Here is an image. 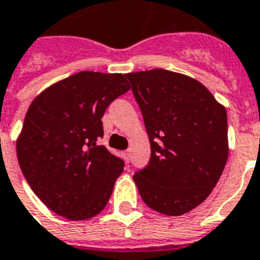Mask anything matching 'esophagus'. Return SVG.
Returning a JSON list of instances; mask_svg holds the SVG:
<instances>
[{"instance_id": "1", "label": "esophagus", "mask_w": 260, "mask_h": 260, "mask_svg": "<svg viewBox=\"0 0 260 260\" xmlns=\"http://www.w3.org/2000/svg\"><path fill=\"white\" fill-rule=\"evenodd\" d=\"M124 155H125V158H126V159L129 158V150H125Z\"/></svg>"}]
</instances>
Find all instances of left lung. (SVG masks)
I'll return each mask as SVG.
<instances>
[{
  "label": "left lung",
  "instance_id": "8db88e82",
  "mask_svg": "<svg viewBox=\"0 0 260 260\" xmlns=\"http://www.w3.org/2000/svg\"><path fill=\"white\" fill-rule=\"evenodd\" d=\"M151 155L134 175L142 200L179 216L199 207L218 183L229 155L228 114L197 80L153 69L128 73Z\"/></svg>",
  "mask_w": 260,
  "mask_h": 260
}]
</instances>
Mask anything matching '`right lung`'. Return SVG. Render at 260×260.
Returning <instances> with one entry per match:
<instances>
[{
	"mask_svg": "<svg viewBox=\"0 0 260 260\" xmlns=\"http://www.w3.org/2000/svg\"><path fill=\"white\" fill-rule=\"evenodd\" d=\"M129 88L120 73L81 71L31 102L16 140L17 161L32 191L56 215L85 220L109 203L124 161L96 142L107 106Z\"/></svg>",
	"mask_w": 260,
	"mask_h": 260,
	"instance_id": "1",
	"label": "right lung"
}]
</instances>
